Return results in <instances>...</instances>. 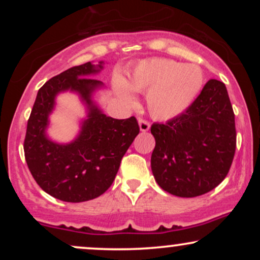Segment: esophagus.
Masks as SVG:
<instances>
[{
  "mask_svg": "<svg viewBox=\"0 0 260 260\" xmlns=\"http://www.w3.org/2000/svg\"><path fill=\"white\" fill-rule=\"evenodd\" d=\"M149 128H150V123H149L148 121L142 120V118H140V120H139V129L142 131V132H148Z\"/></svg>",
  "mask_w": 260,
  "mask_h": 260,
  "instance_id": "esophagus-1",
  "label": "esophagus"
}]
</instances>
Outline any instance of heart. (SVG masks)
<instances>
[{
    "label": "heart",
    "mask_w": 260,
    "mask_h": 260,
    "mask_svg": "<svg viewBox=\"0 0 260 260\" xmlns=\"http://www.w3.org/2000/svg\"><path fill=\"white\" fill-rule=\"evenodd\" d=\"M204 72L198 64L181 63L170 58L140 61L129 74L128 83L115 78L113 88L128 104H136L132 90L147 92V106L155 120L169 121L189 109L204 88Z\"/></svg>",
    "instance_id": "obj_1"
}]
</instances>
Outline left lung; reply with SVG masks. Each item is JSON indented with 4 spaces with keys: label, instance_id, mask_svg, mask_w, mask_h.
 <instances>
[{
    "label": "left lung",
    "instance_id": "left-lung-1",
    "mask_svg": "<svg viewBox=\"0 0 260 260\" xmlns=\"http://www.w3.org/2000/svg\"><path fill=\"white\" fill-rule=\"evenodd\" d=\"M150 131L155 138L151 171L170 194H205L229 174L236 150L235 115L220 80H209L186 112L154 123Z\"/></svg>",
    "mask_w": 260,
    "mask_h": 260
}]
</instances>
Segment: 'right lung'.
Here are the masks:
<instances>
[{
  "mask_svg": "<svg viewBox=\"0 0 260 260\" xmlns=\"http://www.w3.org/2000/svg\"><path fill=\"white\" fill-rule=\"evenodd\" d=\"M99 64L86 62L47 80L39 89L26 126L24 154L40 188L59 201L80 203L105 193L115 180L123 155L138 136L136 117L116 120L100 110L92 96L104 83L89 78L100 73ZM77 93L87 109L79 136L70 143L48 138L49 115L58 93Z\"/></svg>",
  "mask_w": 260,
  "mask_h": 260,
  "instance_id": "add662e5",
  "label": "right lung"
}]
</instances>
